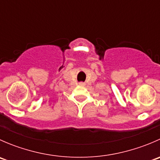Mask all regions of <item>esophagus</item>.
I'll return each instance as SVG.
<instances>
[{"instance_id":"obj_1","label":"esophagus","mask_w":160,"mask_h":160,"mask_svg":"<svg viewBox=\"0 0 160 160\" xmlns=\"http://www.w3.org/2000/svg\"><path fill=\"white\" fill-rule=\"evenodd\" d=\"M80 85H82V86H83V85H84V83H80Z\"/></svg>"}]
</instances>
